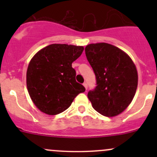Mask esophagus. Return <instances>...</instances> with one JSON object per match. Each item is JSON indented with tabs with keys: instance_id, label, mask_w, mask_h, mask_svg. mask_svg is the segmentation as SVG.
Listing matches in <instances>:
<instances>
[{
	"instance_id": "34e87169",
	"label": "esophagus",
	"mask_w": 157,
	"mask_h": 157,
	"mask_svg": "<svg viewBox=\"0 0 157 157\" xmlns=\"http://www.w3.org/2000/svg\"><path fill=\"white\" fill-rule=\"evenodd\" d=\"M83 86L85 87V89H86V90H87V89H88V85H87V83H86V82H84Z\"/></svg>"
}]
</instances>
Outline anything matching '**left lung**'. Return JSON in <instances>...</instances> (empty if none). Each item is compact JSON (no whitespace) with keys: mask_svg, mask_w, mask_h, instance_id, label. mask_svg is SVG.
<instances>
[{"mask_svg":"<svg viewBox=\"0 0 157 157\" xmlns=\"http://www.w3.org/2000/svg\"><path fill=\"white\" fill-rule=\"evenodd\" d=\"M86 55L97 79L94 91L88 93L92 107L105 117L123 112L134 99L138 85L136 66L128 54L113 45H87Z\"/></svg>","mask_w":157,"mask_h":157,"instance_id":"left-lung-1","label":"left lung"}]
</instances>
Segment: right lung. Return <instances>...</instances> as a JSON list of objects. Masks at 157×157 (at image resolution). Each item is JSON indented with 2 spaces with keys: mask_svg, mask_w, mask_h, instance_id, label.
I'll list each match as a JSON object with an SVG mask.
<instances>
[{
  "mask_svg": "<svg viewBox=\"0 0 157 157\" xmlns=\"http://www.w3.org/2000/svg\"><path fill=\"white\" fill-rule=\"evenodd\" d=\"M83 50L82 46L54 44L43 48L31 59L26 71L27 90L41 112L58 114L84 92L86 89L76 82V71L71 66Z\"/></svg>",
  "mask_w": 157,
  "mask_h": 157,
  "instance_id": "1",
  "label": "right lung"
}]
</instances>
